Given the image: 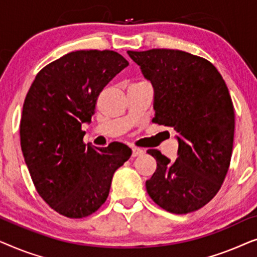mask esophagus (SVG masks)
Here are the masks:
<instances>
[{"mask_svg": "<svg viewBox=\"0 0 257 257\" xmlns=\"http://www.w3.org/2000/svg\"><path fill=\"white\" fill-rule=\"evenodd\" d=\"M144 154V151L142 149H137V147H133L132 149V157L136 158V157H139Z\"/></svg>", "mask_w": 257, "mask_h": 257, "instance_id": "34e87169", "label": "esophagus"}]
</instances>
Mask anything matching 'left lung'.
Listing matches in <instances>:
<instances>
[{"mask_svg":"<svg viewBox=\"0 0 257 257\" xmlns=\"http://www.w3.org/2000/svg\"><path fill=\"white\" fill-rule=\"evenodd\" d=\"M154 90L153 122L178 132V158L149 150L157 170L146 189L161 208L187 214L207 205L229 168L235 114L228 87L205 58L171 49L127 51Z\"/></svg>","mask_w":257,"mask_h":257,"instance_id":"8db88e82","label":"left lung"}]
</instances>
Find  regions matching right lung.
Wrapping results in <instances>:
<instances>
[{
	"instance_id": "1",
	"label": "right lung",
	"mask_w": 257,
	"mask_h": 257,
	"mask_svg": "<svg viewBox=\"0 0 257 257\" xmlns=\"http://www.w3.org/2000/svg\"><path fill=\"white\" fill-rule=\"evenodd\" d=\"M128 65L115 51L66 54L37 73L21 117V147L38 194L56 212L80 219L106 201L112 177L130 159L124 144L83 143L97 98Z\"/></svg>"
}]
</instances>
